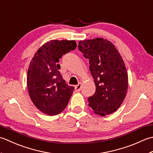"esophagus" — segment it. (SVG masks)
Here are the masks:
<instances>
[{
  "label": "esophagus",
  "instance_id": "34e87169",
  "mask_svg": "<svg viewBox=\"0 0 153 153\" xmlns=\"http://www.w3.org/2000/svg\"><path fill=\"white\" fill-rule=\"evenodd\" d=\"M81 88H82V84L80 82L76 86H75V88H74V89H75L76 92H80L81 90Z\"/></svg>",
  "mask_w": 153,
  "mask_h": 153
}]
</instances>
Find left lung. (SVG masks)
Returning <instances> with one entry per match:
<instances>
[{"mask_svg":"<svg viewBox=\"0 0 153 153\" xmlns=\"http://www.w3.org/2000/svg\"><path fill=\"white\" fill-rule=\"evenodd\" d=\"M79 49L88 59L96 92L88 98L94 113L105 116L120 107L128 86L126 65L114 45L103 38L79 42Z\"/></svg>","mask_w":153,"mask_h":153,"instance_id":"obj_1","label":"left lung"}]
</instances>
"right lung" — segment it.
I'll use <instances>...</instances> for the list:
<instances>
[{
	"mask_svg": "<svg viewBox=\"0 0 153 153\" xmlns=\"http://www.w3.org/2000/svg\"><path fill=\"white\" fill-rule=\"evenodd\" d=\"M76 48L73 40H51L37 50L30 62L27 75L30 97L36 107L48 116L63 111L73 94L74 87L63 79L58 63Z\"/></svg>",
	"mask_w": 153,
	"mask_h": 153,
	"instance_id": "right-lung-1",
	"label": "right lung"
}]
</instances>
